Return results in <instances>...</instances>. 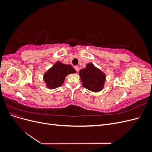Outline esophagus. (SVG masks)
I'll return each mask as SVG.
<instances>
[{"instance_id":"34e87169","label":"esophagus","mask_w":152,"mask_h":152,"mask_svg":"<svg viewBox=\"0 0 152 152\" xmlns=\"http://www.w3.org/2000/svg\"><path fill=\"white\" fill-rule=\"evenodd\" d=\"M74 68H75V69L76 72H79V67L77 66H75Z\"/></svg>"}]
</instances>
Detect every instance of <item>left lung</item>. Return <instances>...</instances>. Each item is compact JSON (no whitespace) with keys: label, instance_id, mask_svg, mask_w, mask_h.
Instances as JSON below:
<instances>
[{"label":"left lung","instance_id":"left-lung-1","mask_svg":"<svg viewBox=\"0 0 152 152\" xmlns=\"http://www.w3.org/2000/svg\"><path fill=\"white\" fill-rule=\"evenodd\" d=\"M79 75L82 86L87 89L97 93L103 89L105 74L93 63L87 64L86 68L79 71Z\"/></svg>","mask_w":152,"mask_h":152}]
</instances>
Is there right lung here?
Masks as SVG:
<instances>
[{
    "label": "right lung",
    "mask_w": 152,
    "mask_h": 152,
    "mask_svg": "<svg viewBox=\"0 0 152 152\" xmlns=\"http://www.w3.org/2000/svg\"><path fill=\"white\" fill-rule=\"evenodd\" d=\"M75 73L76 71L72 65L58 61L44 73L43 79L48 88L53 89L61 86L68 74Z\"/></svg>",
    "instance_id": "1"
}]
</instances>
